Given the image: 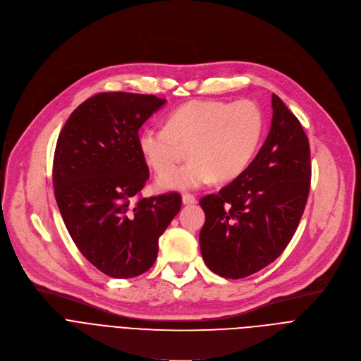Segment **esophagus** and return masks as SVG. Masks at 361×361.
<instances>
[{
  "label": "esophagus",
  "instance_id": "34e87169",
  "mask_svg": "<svg viewBox=\"0 0 361 361\" xmlns=\"http://www.w3.org/2000/svg\"><path fill=\"white\" fill-rule=\"evenodd\" d=\"M197 202V198H195V195H192V194H183V204L184 205H190V204H195Z\"/></svg>",
  "mask_w": 361,
  "mask_h": 361
}]
</instances>
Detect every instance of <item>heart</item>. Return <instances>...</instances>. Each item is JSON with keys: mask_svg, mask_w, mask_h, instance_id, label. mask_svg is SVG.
I'll use <instances>...</instances> for the list:
<instances>
[{"mask_svg": "<svg viewBox=\"0 0 361 361\" xmlns=\"http://www.w3.org/2000/svg\"><path fill=\"white\" fill-rule=\"evenodd\" d=\"M264 134V116L250 99H197L174 110L167 127H145L138 137L144 161L157 173L188 155L185 166L159 176L161 190H195L237 178L252 161Z\"/></svg>", "mask_w": 361, "mask_h": 361, "instance_id": "b5f03b06", "label": "heart"}]
</instances>
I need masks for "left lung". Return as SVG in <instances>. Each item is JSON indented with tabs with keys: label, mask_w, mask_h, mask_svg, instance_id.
I'll return each mask as SVG.
<instances>
[{
	"label": "left lung",
	"mask_w": 361,
	"mask_h": 361,
	"mask_svg": "<svg viewBox=\"0 0 361 361\" xmlns=\"http://www.w3.org/2000/svg\"><path fill=\"white\" fill-rule=\"evenodd\" d=\"M270 133L250 166L200 200V250L207 267L244 279L271 264L293 238L312 180L310 145L297 117L273 94Z\"/></svg>",
	"instance_id": "left-lung-1"
}]
</instances>
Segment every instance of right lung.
Instances as JSON below:
<instances>
[{
    "mask_svg": "<svg viewBox=\"0 0 361 361\" xmlns=\"http://www.w3.org/2000/svg\"><path fill=\"white\" fill-rule=\"evenodd\" d=\"M164 98L99 92L80 104L54 152V194L64 224L85 259L114 279L145 273L159 238L181 209L178 192L136 198L148 180L140 127Z\"/></svg>",
    "mask_w": 361,
    "mask_h": 361,
    "instance_id": "1",
    "label": "right lung"
}]
</instances>
